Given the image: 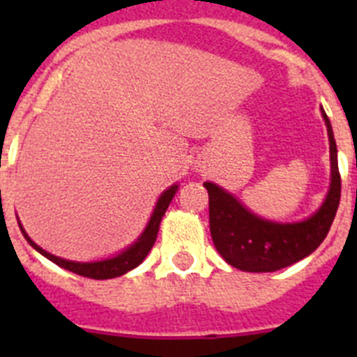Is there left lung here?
I'll use <instances>...</instances> for the list:
<instances>
[{"label": "left lung", "instance_id": "8db88e82", "mask_svg": "<svg viewBox=\"0 0 357 357\" xmlns=\"http://www.w3.org/2000/svg\"><path fill=\"white\" fill-rule=\"evenodd\" d=\"M331 144V188L324 206L301 223H273L247 211L232 195L213 182L209 193V225L216 250L230 266L243 272H275L307 257L326 239L342 197L336 141L327 114L321 110Z\"/></svg>", "mask_w": 357, "mask_h": 357}]
</instances>
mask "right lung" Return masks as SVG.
Segmentation results:
<instances>
[{
    "label": "right lung",
    "instance_id": "obj_1",
    "mask_svg": "<svg viewBox=\"0 0 357 357\" xmlns=\"http://www.w3.org/2000/svg\"><path fill=\"white\" fill-rule=\"evenodd\" d=\"M176 189H178V185H172V188L166 189V191L160 195L159 202H157V206H155V211H153V214H151L150 223H148V227L144 229L143 236H141V238L137 239V241H135L130 248H127V250L121 252V254L116 255V257H112V259L98 261V263H75V261L61 259V257L52 255L50 252H46V250H43L40 247H37L36 243L28 238V234L23 230V227H21V230H23L24 238H26V241L30 243L31 247L36 248L37 252H40L44 257H48L50 261H53L55 264H59V266L66 268V270H69V272H73V273H77V275L89 277V279H98V280L112 279V277H119V275H123V273L130 272L132 268L139 266V264L143 263V259L148 255V252L151 250L153 243H155L157 232H159L160 220H162L164 213H166V209H168L169 202H172L173 197H175Z\"/></svg>",
    "mask_w": 357,
    "mask_h": 357
}]
</instances>
